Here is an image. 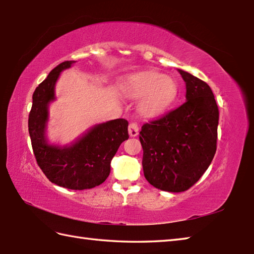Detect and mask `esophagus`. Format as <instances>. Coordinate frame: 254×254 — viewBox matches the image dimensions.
<instances>
[{"mask_svg": "<svg viewBox=\"0 0 254 254\" xmlns=\"http://www.w3.org/2000/svg\"><path fill=\"white\" fill-rule=\"evenodd\" d=\"M139 131V127L136 122H130L128 124V134L130 136H136Z\"/></svg>", "mask_w": 254, "mask_h": 254, "instance_id": "34e87169", "label": "esophagus"}]
</instances>
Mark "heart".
I'll return each mask as SVG.
<instances>
[{
	"label": "heart",
	"instance_id": "obj_1",
	"mask_svg": "<svg viewBox=\"0 0 254 254\" xmlns=\"http://www.w3.org/2000/svg\"><path fill=\"white\" fill-rule=\"evenodd\" d=\"M124 91L133 98H139L138 111L155 117L166 111L175 101L178 87L174 78L154 72H145L128 77Z\"/></svg>",
	"mask_w": 254,
	"mask_h": 254
}]
</instances>
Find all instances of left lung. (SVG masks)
<instances>
[{
    "label": "left lung",
    "mask_w": 254,
    "mask_h": 254,
    "mask_svg": "<svg viewBox=\"0 0 254 254\" xmlns=\"http://www.w3.org/2000/svg\"><path fill=\"white\" fill-rule=\"evenodd\" d=\"M186 82L187 101L143 124V171L153 187L183 192L207 170L217 148L219 111L209 86L178 69Z\"/></svg>",
    "instance_id": "8db88e82"
}]
</instances>
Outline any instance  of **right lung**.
I'll use <instances>...</instances> for the list:
<instances>
[{
  "instance_id": "add662e5",
  "label": "right lung",
  "mask_w": 254,
  "mask_h": 254,
  "mask_svg": "<svg viewBox=\"0 0 254 254\" xmlns=\"http://www.w3.org/2000/svg\"><path fill=\"white\" fill-rule=\"evenodd\" d=\"M75 61L59 64L38 85L32 95L28 130L35 158L52 183L71 190H85L101 185L110 174V163L121 143L128 138L126 119L98 124L71 146L49 145L45 136L48 105L55 99V85L63 69Z\"/></svg>"
}]
</instances>
